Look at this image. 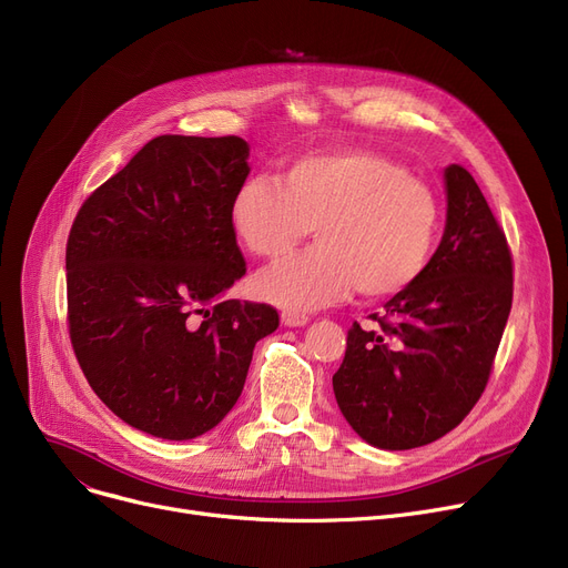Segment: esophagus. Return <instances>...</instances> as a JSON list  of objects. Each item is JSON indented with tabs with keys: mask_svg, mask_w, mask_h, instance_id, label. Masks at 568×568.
Returning a JSON list of instances; mask_svg holds the SVG:
<instances>
[{
	"mask_svg": "<svg viewBox=\"0 0 568 568\" xmlns=\"http://www.w3.org/2000/svg\"><path fill=\"white\" fill-rule=\"evenodd\" d=\"M281 320H283V324H285V326H304V324H306L311 317H308L306 313H296V311H283Z\"/></svg>",
	"mask_w": 568,
	"mask_h": 568,
	"instance_id": "1",
	"label": "esophagus"
}]
</instances>
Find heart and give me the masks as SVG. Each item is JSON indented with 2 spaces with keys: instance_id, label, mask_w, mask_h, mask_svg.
Returning <instances> with one entry per match:
<instances>
[{
  "instance_id": "1",
  "label": "heart",
  "mask_w": 568,
  "mask_h": 568,
  "mask_svg": "<svg viewBox=\"0 0 568 568\" xmlns=\"http://www.w3.org/2000/svg\"><path fill=\"white\" fill-rule=\"evenodd\" d=\"M230 223L246 251L266 260L287 255L315 227L320 244L255 278L262 300L308 311L356 287L382 300L414 285L433 257L442 204L400 161L334 149L294 159L281 179L248 176L232 195Z\"/></svg>"
}]
</instances>
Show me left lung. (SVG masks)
<instances>
[{"mask_svg": "<svg viewBox=\"0 0 568 568\" xmlns=\"http://www.w3.org/2000/svg\"><path fill=\"white\" fill-rule=\"evenodd\" d=\"M446 227L422 278L394 294L377 329L354 322L334 373L347 424L403 452L454 430L479 403L514 302V257L474 176L449 165Z\"/></svg>", "mask_w": 568, "mask_h": 568, "instance_id": "8db88e82", "label": "left lung"}]
</instances>
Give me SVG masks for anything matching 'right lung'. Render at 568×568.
Listing matches in <instances>:
<instances>
[{
  "instance_id": "obj_1",
  "label": "right lung",
  "mask_w": 568,
  "mask_h": 568,
  "mask_svg": "<svg viewBox=\"0 0 568 568\" xmlns=\"http://www.w3.org/2000/svg\"><path fill=\"white\" fill-rule=\"evenodd\" d=\"M236 135H159L89 195L67 242L69 336L94 394L163 439L212 430L242 396L268 304L219 302L246 274L230 202Z\"/></svg>"
}]
</instances>
